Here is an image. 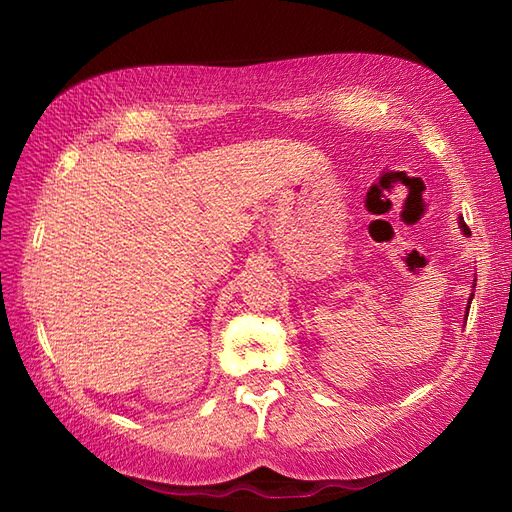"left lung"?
<instances>
[{"label":"left lung","mask_w":512,"mask_h":512,"mask_svg":"<svg viewBox=\"0 0 512 512\" xmlns=\"http://www.w3.org/2000/svg\"><path fill=\"white\" fill-rule=\"evenodd\" d=\"M458 222H460V228H462V233H464L466 237H469V235H471V231H469V226H466V224H464V217H462V215H460V220H458ZM473 281H475V279H473ZM473 290H475V284H473ZM471 301H473V295H471V299H469V308H471ZM469 308H466V310H469ZM466 317H469V312H466Z\"/></svg>","instance_id":"8db88e82"}]
</instances>
